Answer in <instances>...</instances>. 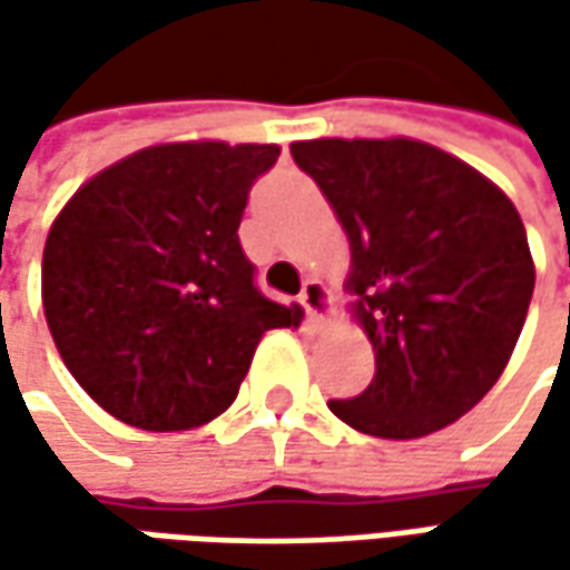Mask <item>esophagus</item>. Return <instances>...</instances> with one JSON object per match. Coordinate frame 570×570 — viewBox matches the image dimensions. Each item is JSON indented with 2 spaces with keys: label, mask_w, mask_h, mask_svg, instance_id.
<instances>
[{
  "label": "esophagus",
  "mask_w": 570,
  "mask_h": 570,
  "mask_svg": "<svg viewBox=\"0 0 570 570\" xmlns=\"http://www.w3.org/2000/svg\"><path fill=\"white\" fill-rule=\"evenodd\" d=\"M301 307L307 311V317L317 320V323H326L330 311H333V297L326 292V285L320 278H307L304 288H301Z\"/></svg>",
  "instance_id": "34e87169"
}]
</instances>
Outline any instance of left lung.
<instances>
[{
	"label": "left lung",
	"mask_w": 570,
	"mask_h": 570,
	"mask_svg": "<svg viewBox=\"0 0 570 570\" xmlns=\"http://www.w3.org/2000/svg\"><path fill=\"white\" fill-rule=\"evenodd\" d=\"M352 247L345 288L374 345V381L333 415L412 441L479 403L514 352L533 297V256L514 203L475 167L415 139L292 145Z\"/></svg>",
	"instance_id": "8db88e82"
}]
</instances>
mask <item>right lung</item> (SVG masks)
<instances>
[{"label":"right lung","mask_w":570,"mask_h":570,"mask_svg":"<svg viewBox=\"0 0 570 570\" xmlns=\"http://www.w3.org/2000/svg\"><path fill=\"white\" fill-rule=\"evenodd\" d=\"M278 145L170 142L91 177L43 247V314L81 390L145 431L222 415L266 330L297 326L253 282L240 218Z\"/></svg>","instance_id":"right-lung-1"}]
</instances>
